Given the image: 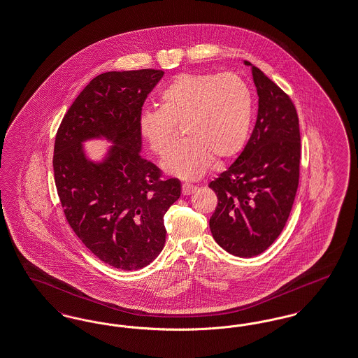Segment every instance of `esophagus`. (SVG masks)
I'll use <instances>...</instances> for the list:
<instances>
[{"instance_id": "34e87169", "label": "esophagus", "mask_w": 358, "mask_h": 358, "mask_svg": "<svg viewBox=\"0 0 358 358\" xmlns=\"http://www.w3.org/2000/svg\"><path fill=\"white\" fill-rule=\"evenodd\" d=\"M197 190V186L192 185V184H182V194L184 196H190Z\"/></svg>"}]
</instances>
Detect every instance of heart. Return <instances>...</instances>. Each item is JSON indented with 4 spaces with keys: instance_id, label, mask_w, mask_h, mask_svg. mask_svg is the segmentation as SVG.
Masks as SVG:
<instances>
[{
    "instance_id": "b5f03b06",
    "label": "heart",
    "mask_w": 358,
    "mask_h": 358,
    "mask_svg": "<svg viewBox=\"0 0 358 358\" xmlns=\"http://www.w3.org/2000/svg\"><path fill=\"white\" fill-rule=\"evenodd\" d=\"M161 108L145 109L140 134L153 153L166 156L177 128L186 140L162 162L164 171L196 180L213 162L234 157L246 143L253 115L252 93L234 73H185L161 92Z\"/></svg>"
}]
</instances>
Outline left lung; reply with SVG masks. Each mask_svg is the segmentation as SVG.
I'll list each match as a JSON object with an SVG mask.
<instances>
[{"label": "left lung", "mask_w": 358, "mask_h": 358, "mask_svg": "<svg viewBox=\"0 0 358 358\" xmlns=\"http://www.w3.org/2000/svg\"><path fill=\"white\" fill-rule=\"evenodd\" d=\"M257 87V121L243 153L209 184L218 203L209 227L237 257H255L285 227L300 178L301 137L290 97L249 61Z\"/></svg>", "instance_id": "left-lung-1"}]
</instances>
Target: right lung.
<instances>
[{
    "label": "right lung",
    "mask_w": 358,
    "mask_h": 358,
    "mask_svg": "<svg viewBox=\"0 0 358 358\" xmlns=\"http://www.w3.org/2000/svg\"><path fill=\"white\" fill-rule=\"evenodd\" d=\"M164 72H106L94 77L64 115L56 134L53 169L58 197L73 231L105 264L136 271L165 245L164 215L181 196L177 178L162 180L141 157L138 118ZM105 138L114 145L100 163L82 143Z\"/></svg>",
    "instance_id": "add662e5"
}]
</instances>
